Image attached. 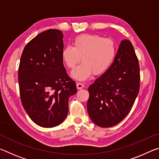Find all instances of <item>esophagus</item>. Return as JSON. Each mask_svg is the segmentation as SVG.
Returning <instances> with one entry per match:
<instances>
[{
    "label": "esophagus",
    "instance_id": "obj_1",
    "mask_svg": "<svg viewBox=\"0 0 159 159\" xmlns=\"http://www.w3.org/2000/svg\"><path fill=\"white\" fill-rule=\"evenodd\" d=\"M76 87H77V89L80 90V89H82L83 87H84V85H83L82 83H77Z\"/></svg>",
    "mask_w": 159,
    "mask_h": 159
}]
</instances>
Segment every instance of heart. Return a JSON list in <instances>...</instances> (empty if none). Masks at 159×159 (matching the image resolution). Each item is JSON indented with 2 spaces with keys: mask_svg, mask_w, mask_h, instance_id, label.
Wrapping results in <instances>:
<instances>
[{
  "mask_svg": "<svg viewBox=\"0 0 159 159\" xmlns=\"http://www.w3.org/2000/svg\"><path fill=\"white\" fill-rule=\"evenodd\" d=\"M117 53L114 39L98 34H83L73 40V46L67 45L61 50V59L69 69H74L80 60L83 63L72 72L74 79L85 80L94 74L100 76L112 66Z\"/></svg>",
  "mask_w": 159,
  "mask_h": 159,
  "instance_id": "1",
  "label": "heart"
}]
</instances>
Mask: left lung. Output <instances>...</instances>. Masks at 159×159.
Listing matches in <instances>:
<instances>
[{"instance_id": "8db88e82", "label": "left lung", "mask_w": 159, "mask_h": 159, "mask_svg": "<svg viewBox=\"0 0 159 159\" xmlns=\"http://www.w3.org/2000/svg\"><path fill=\"white\" fill-rule=\"evenodd\" d=\"M139 80L138 59L131 42L125 39L112 66L88 88L87 108L92 121L109 128L124 119L138 95Z\"/></svg>"}]
</instances>
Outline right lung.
Masks as SVG:
<instances>
[{"mask_svg":"<svg viewBox=\"0 0 159 159\" xmlns=\"http://www.w3.org/2000/svg\"><path fill=\"white\" fill-rule=\"evenodd\" d=\"M63 34L48 29L29 41L21 54L18 79L22 105L39 126L52 128L65 119L70 96L77 92L61 59Z\"/></svg>","mask_w":159,"mask_h":159,"instance_id":"1","label":"right lung"}]
</instances>
